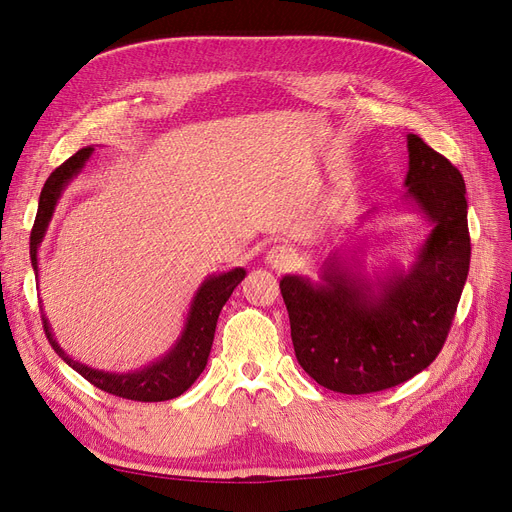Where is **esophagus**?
Listing matches in <instances>:
<instances>
[{
    "label": "esophagus",
    "mask_w": 512,
    "mask_h": 512,
    "mask_svg": "<svg viewBox=\"0 0 512 512\" xmlns=\"http://www.w3.org/2000/svg\"><path fill=\"white\" fill-rule=\"evenodd\" d=\"M267 262L271 264L273 269L285 271L296 262V254H294L292 248H288V245H275V248H271L269 254H267Z\"/></svg>",
    "instance_id": "esophagus-1"
}]
</instances>
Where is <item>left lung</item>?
Wrapping results in <instances>:
<instances>
[{
	"mask_svg": "<svg viewBox=\"0 0 512 512\" xmlns=\"http://www.w3.org/2000/svg\"><path fill=\"white\" fill-rule=\"evenodd\" d=\"M405 197L433 224L410 271L370 283L334 258L321 283L279 281L302 370L334 393L384 391L420 374L443 349L470 264L464 178L418 134H407Z\"/></svg>",
	"mask_w": 512,
	"mask_h": 512,
	"instance_id": "1",
	"label": "left lung"
}]
</instances>
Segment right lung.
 Here are the masks:
<instances>
[{"instance_id": "add662e5", "label": "right lung", "mask_w": 512, "mask_h": 512, "mask_svg": "<svg viewBox=\"0 0 512 512\" xmlns=\"http://www.w3.org/2000/svg\"><path fill=\"white\" fill-rule=\"evenodd\" d=\"M92 151H94L92 147L79 149L73 157H69L63 163V166H58L46 180L42 195H39L37 216L31 229V262H33L35 275H37V250L52 220L56 201L60 193H63V189L69 185V180L84 168V163L88 161ZM243 277H245L243 269H233L229 273L210 275L206 281H203L191 302V309L185 321V330H182L176 344L161 359L145 365L142 370H136V372H128V374L100 372V370H92V367L84 363L73 361L63 349H60V344L52 334V327L46 315H42L44 332L48 336V342L52 344V349L58 353V357H63L67 365H71L77 374L84 376L90 384L100 388V391L111 393L115 397L145 401V403L168 401L185 393L203 372V367H206L212 351L218 315L222 311L224 302L229 300V296L233 294V290L241 283Z\"/></svg>"}]
</instances>
